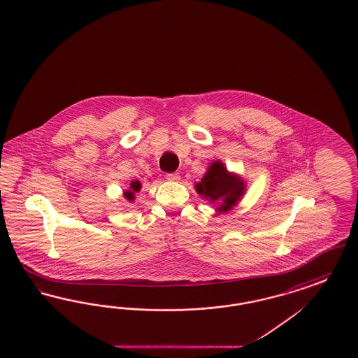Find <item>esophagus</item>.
<instances>
[{
	"label": "esophagus",
	"mask_w": 358,
	"mask_h": 358,
	"mask_svg": "<svg viewBox=\"0 0 358 358\" xmlns=\"http://www.w3.org/2000/svg\"><path fill=\"white\" fill-rule=\"evenodd\" d=\"M166 178H168L169 181L177 182V181L181 180V176H180V173H169V174H166Z\"/></svg>",
	"instance_id": "esophagus-1"
}]
</instances>
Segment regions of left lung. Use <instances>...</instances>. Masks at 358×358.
<instances>
[{"instance_id": "obj_1", "label": "left lung", "mask_w": 358, "mask_h": 358, "mask_svg": "<svg viewBox=\"0 0 358 358\" xmlns=\"http://www.w3.org/2000/svg\"><path fill=\"white\" fill-rule=\"evenodd\" d=\"M194 189L206 201L217 205V213H227L240 203L247 187L238 174L228 171L222 161L217 159L208 166V171L201 181L196 182Z\"/></svg>"}]
</instances>
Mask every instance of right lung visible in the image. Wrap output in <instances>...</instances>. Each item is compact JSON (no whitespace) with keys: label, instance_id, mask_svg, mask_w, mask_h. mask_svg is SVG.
<instances>
[{"label":"right lung","instance_id":"right-lung-1","mask_svg":"<svg viewBox=\"0 0 358 358\" xmlns=\"http://www.w3.org/2000/svg\"><path fill=\"white\" fill-rule=\"evenodd\" d=\"M141 187H142V184H141L138 180L131 181V182H130V187H129L127 190H124V192H123V196H124V199H126L127 201L133 203V201L136 200V192H139V190H141Z\"/></svg>","mask_w":358,"mask_h":358}]
</instances>
